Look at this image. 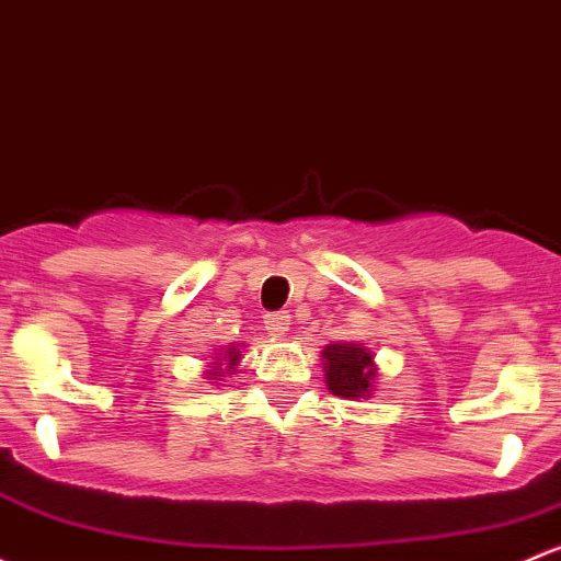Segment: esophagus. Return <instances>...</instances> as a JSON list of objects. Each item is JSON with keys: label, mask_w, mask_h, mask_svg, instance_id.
<instances>
[{"label": "esophagus", "mask_w": 561, "mask_h": 561, "mask_svg": "<svg viewBox=\"0 0 561 561\" xmlns=\"http://www.w3.org/2000/svg\"><path fill=\"white\" fill-rule=\"evenodd\" d=\"M290 322H293L290 311H271V313H266V317H263V324H266L268 335H274V337L287 335V330H290Z\"/></svg>", "instance_id": "1"}]
</instances>
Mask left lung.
<instances>
[{"label":"left lung","mask_w":561,"mask_h":561,"mask_svg":"<svg viewBox=\"0 0 561 561\" xmlns=\"http://www.w3.org/2000/svg\"><path fill=\"white\" fill-rule=\"evenodd\" d=\"M328 386L335 397H370L375 365L373 354L359 343H332L322 351Z\"/></svg>","instance_id":"8db88e82"}]
</instances>
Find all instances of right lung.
Wrapping results in <instances>:
<instances>
[{
	"label": "right lung",
	"mask_w": 561,
	"mask_h": 561,
	"mask_svg": "<svg viewBox=\"0 0 561 561\" xmlns=\"http://www.w3.org/2000/svg\"><path fill=\"white\" fill-rule=\"evenodd\" d=\"M239 356H242V354H239V351L231 346V348H226L224 359H218V362H215V365H220V362H226V365H229V370H233V365H237ZM229 370H226V373H229ZM207 375H224V373H220V367H213V370L207 373ZM213 380H218V378H213Z\"/></svg>",
	"instance_id": "1"
}]
</instances>
